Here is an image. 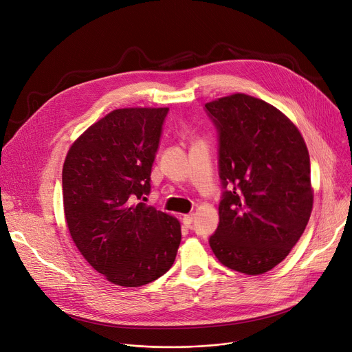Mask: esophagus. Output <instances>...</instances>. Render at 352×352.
<instances>
[{
  "label": "esophagus",
  "instance_id": "34e87169",
  "mask_svg": "<svg viewBox=\"0 0 352 352\" xmlns=\"http://www.w3.org/2000/svg\"><path fill=\"white\" fill-rule=\"evenodd\" d=\"M182 221L186 227H192V223H193V214H184L182 217Z\"/></svg>",
  "mask_w": 352,
  "mask_h": 352
}]
</instances>
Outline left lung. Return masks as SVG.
<instances>
[{
    "mask_svg": "<svg viewBox=\"0 0 352 352\" xmlns=\"http://www.w3.org/2000/svg\"><path fill=\"white\" fill-rule=\"evenodd\" d=\"M220 132L224 192L210 247L227 267L262 275L300 239L313 210L310 156L297 126L272 104L235 93L206 102Z\"/></svg>",
    "mask_w": 352,
    "mask_h": 352,
    "instance_id": "obj_1",
    "label": "left lung"
}]
</instances>
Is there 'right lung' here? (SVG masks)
I'll list each match as a JSON object with an SVG mask.
<instances>
[{
    "mask_svg": "<svg viewBox=\"0 0 352 352\" xmlns=\"http://www.w3.org/2000/svg\"><path fill=\"white\" fill-rule=\"evenodd\" d=\"M168 110L117 108L80 135L63 164L69 234L85 259L118 286L138 287L165 275L180 245L176 217L137 203L151 190Z\"/></svg>",
    "mask_w": 352,
    "mask_h": 352,
    "instance_id": "right-lung-1",
    "label": "right lung"
}]
</instances>
